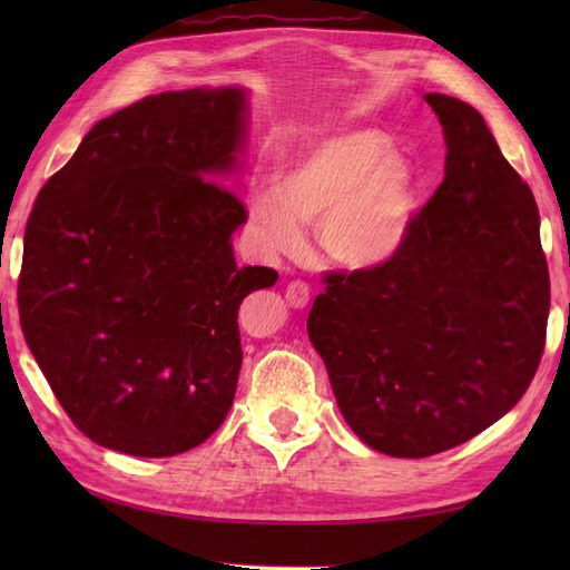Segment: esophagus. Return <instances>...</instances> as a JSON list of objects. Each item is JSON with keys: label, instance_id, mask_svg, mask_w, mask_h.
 <instances>
[{"label": "esophagus", "instance_id": "esophagus-1", "mask_svg": "<svg viewBox=\"0 0 570 570\" xmlns=\"http://www.w3.org/2000/svg\"><path fill=\"white\" fill-rule=\"evenodd\" d=\"M284 296L292 308H306L308 298H311V288L306 282H288Z\"/></svg>", "mask_w": 570, "mask_h": 570}]
</instances>
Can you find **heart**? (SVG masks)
<instances>
[{
  "mask_svg": "<svg viewBox=\"0 0 570 570\" xmlns=\"http://www.w3.org/2000/svg\"><path fill=\"white\" fill-rule=\"evenodd\" d=\"M414 200L409 156L380 131L357 129L301 154L276 190L252 198V215L276 254L298 252L301 225H318V245L333 264L372 269L404 247Z\"/></svg>",
  "mask_w": 570,
  "mask_h": 570,
  "instance_id": "1",
  "label": "heart"
}]
</instances>
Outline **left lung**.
Wrapping results in <instances>:
<instances>
[{
    "instance_id": "obj_1",
    "label": "left lung",
    "mask_w": 570,
    "mask_h": 570,
    "mask_svg": "<svg viewBox=\"0 0 570 570\" xmlns=\"http://www.w3.org/2000/svg\"><path fill=\"white\" fill-rule=\"evenodd\" d=\"M423 100L443 127V184L390 262L325 274L306 325L347 426L394 458L502 419L534 380L551 304L529 186L475 107Z\"/></svg>"
}]
</instances>
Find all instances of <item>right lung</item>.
I'll return each mask as SVG.
<instances>
[{"label":"right lung","mask_w":570,"mask_h":570,"mask_svg":"<svg viewBox=\"0 0 570 570\" xmlns=\"http://www.w3.org/2000/svg\"><path fill=\"white\" fill-rule=\"evenodd\" d=\"M239 85L151 95L100 119L46 180L23 233L19 321L72 423L110 451L186 453L233 406L242 298L276 284L237 266L247 210Z\"/></svg>","instance_id":"obj_1"}]
</instances>
